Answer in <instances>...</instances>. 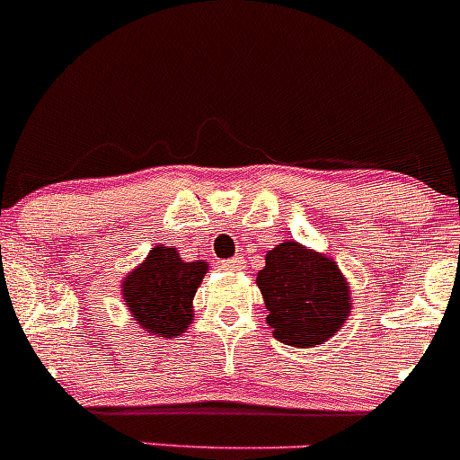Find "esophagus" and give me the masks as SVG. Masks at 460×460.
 <instances>
[{
    "mask_svg": "<svg viewBox=\"0 0 460 460\" xmlns=\"http://www.w3.org/2000/svg\"><path fill=\"white\" fill-rule=\"evenodd\" d=\"M221 265H224L226 270H243L245 268V259H243V256H234V259L224 261Z\"/></svg>",
    "mask_w": 460,
    "mask_h": 460,
    "instance_id": "1",
    "label": "esophagus"
}]
</instances>
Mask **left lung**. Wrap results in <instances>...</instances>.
Listing matches in <instances>:
<instances>
[{"mask_svg": "<svg viewBox=\"0 0 460 460\" xmlns=\"http://www.w3.org/2000/svg\"><path fill=\"white\" fill-rule=\"evenodd\" d=\"M256 283L274 338L289 347L307 349L327 342L349 315L347 280L333 259L305 250L294 241L268 252Z\"/></svg>", "mask_w": 460, "mask_h": 460, "instance_id": "left-lung-1", "label": "left lung"}]
</instances>
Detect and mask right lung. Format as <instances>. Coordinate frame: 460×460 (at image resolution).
<instances>
[{
  "instance_id": "1",
  "label": "right lung",
  "mask_w": 460,
  "mask_h": 460,
  "mask_svg": "<svg viewBox=\"0 0 460 460\" xmlns=\"http://www.w3.org/2000/svg\"><path fill=\"white\" fill-rule=\"evenodd\" d=\"M206 270L208 265L201 261L184 263L175 248L157 245L122 283L127 307L151 335L175 338L184 333L186 324L195 318L192 296Z\"/></svg>"
}]
</instances>
